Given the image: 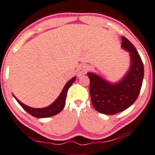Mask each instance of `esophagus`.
<instances>
[{
  "mask_svg": "<svg viewBox=\"0 0 155 155\" xmlns=\"http://www.w3.org/2000/svg\"><path fill=\"white\" fill-rule=\"evenodd\" d=\"M88 70V66L87 64H81L79 66V76H81V75H84L85 74Z\"/></svg>",
  "mask_w": 155,
  "mask_h": 155,
  "instance_id": "34e87169",
  "label": "esophagus"
}]
</instances>
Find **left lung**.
Returning a JSON list of instances; mask_svg holds the SVG:
<instances>
[{
  "instance_id": "obj_1",
  "label": "left lung",
  "mask_w": 155,
  "mask_h": 155,
  "mask_svg": "<svg viewBox=\"0 0 155 155\" xmlns=\"http://www.w3.org/2000/svg\"><path fill=\"white\" fill-rule=\"evenodd\" d=\"M121 46L130 52L131 66L124 77L118 83L108 82L98 75L88 73L92 104L98 112L114 115L129 108L137 99L142 87L144 68L135 47L122 37Z\"/></svg>"
}]
</instances>
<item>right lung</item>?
Instances as JSON below:
<instances>
[{
    "instance_id": "right-lung-1",
    "label": "right lung",
    "mask_w": 155,
    "mask_h": 155,
    "mask_svg": "<svg viewBox=\"0 0 155 155\" xmlns=\"http://www.w3.org/2000/svg\"><path fill=\"white\" fill-rule=\"evenodd\" d=\"M76 77L74 76L73 77L71 80L68 81L66 83V84L64 85L63 90H62V92H61L60 95H59L58 98L56 99V101H54L52 104H51L50 106L47 107L45 108H32L30 107L26 106L24 104L20 102L18 98H16L14 95L15 98L17 100L19 104L22 107L25 111L28 113H29L30 115H31L32 116L36 117V118H48V117L54 116V115H57L60 113L62 110V109L64 108V104H65V99H66V96H67V93L70 87L72 85L73 83L74 82L75 80H76Z\"/></svg>"
}]
</instances>
